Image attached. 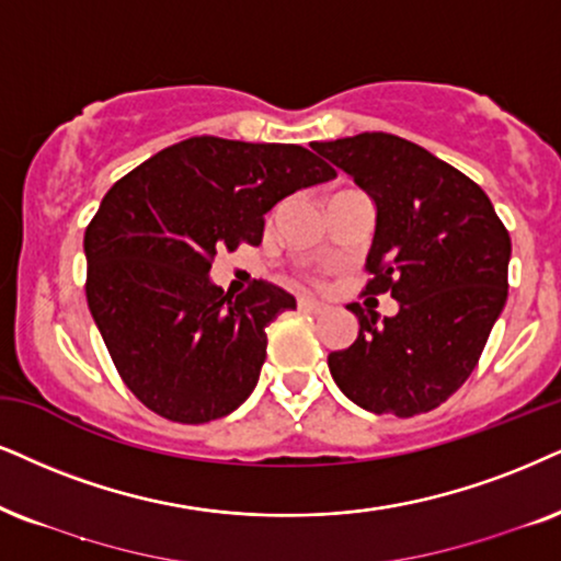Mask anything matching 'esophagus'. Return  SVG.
Listing matches in <instances>:
<instances>
[{
	"label": "esophagus",
	"instance_id": "obj_1",
	"mask_svg": "<svg viewBox=\"0 0 561 561\" xmlns=\"http://www.w3.org/2000/svg\"><path fill=\"white\" fill-rule=\"evenodd\" d=\"M297 308H300L302 313L318 316V313H325V310H329V305L318 302V300H313V297H300V300H297Z\"/></svg>",
	"mask_w": 561,
	"mask_h": 561
}]
</instances>
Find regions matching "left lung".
<instances>
[{"label":"left lung","mask_w":561,"mask_h":561,"mask_svg":"<svg viewBox=\"0 0 561 561\" xmlns=\"http://www.w3.org/2000/svg\"><path fill=\"white\" fill-rule=\"evenodd\" d=\"M313 150L352 175L378 209L365 295L391 293L393 318H359L352 346L329 354L346 399L373 414L437 409L469 380L507 300L510 236L469 175L386 131Z\"/></svg>","instance_id":"left-lung-1"}]
</instances>
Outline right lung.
Segmentation results:
<instances>
[{"label": "right lung", "mask_w": 561, "mask_h": 561, "mask_svg": "<svg viewBox=\"0 0 561 561\" xmlns=\"http://www.w3.org/2000/svg\"><path fill=\"white\" fill-rule=\"evenodd\" d=\"M333 175L300 145L191 137L113 183L84 230V295L113 365L147 409L204 424L251 396L266 325L295 297L261 279L225 295L209 279L211 261L259 245L276 202Z\"/></svg>", "instance_id": "add662e5"}]
</instances>
